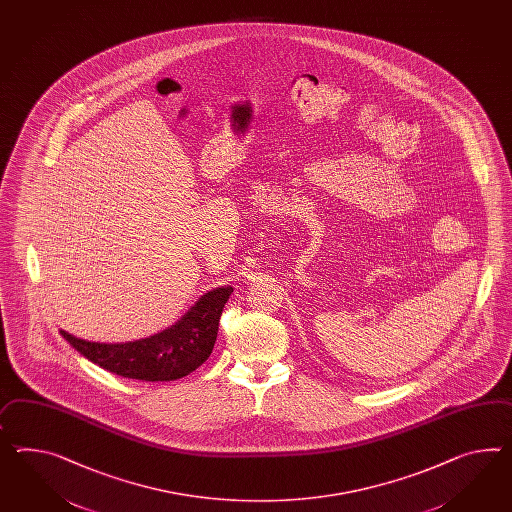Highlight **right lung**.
Returning a JSON list of instances; mask_svg holds the SVG:
<instances>
[{
  "label": "right lung",
  "instance_id": "right-lung-1",
  "mask_svg": "<svg viewBox=\"0 0 512 512\" xmlns=\"http://www.w3.org/2000/svg\"><path fill=\"white\" fill-rule=\"evenodd\" d=\"M232 291L230 286L213 289L176 325L145 340L98 343L79 340L65 330H61V336L92 364L118 377L143 382L182 379L208 360L217 340L224 304Z\"/></svg>",
  "mask_w": 512,
  "mask_h": 512
}]
</instances>
